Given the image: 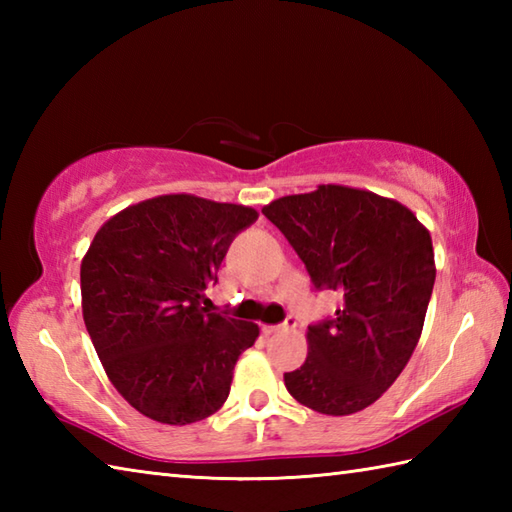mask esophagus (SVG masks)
Here are the masks:
<instances>
[{
	"label": "esophagus",
	"instance_id": "34e87169",
	"mask_svg": "<svg viewBox=\"0 0 512 512\" xmlns=\"http://www.w3.org/2000/svg\"><path fill=\"white\" fill-rule=\"evenodd\" d=\"M292 328H297V319L288 317L281 325H262V332L264 334H275L279 330H292Z\"/></svg>",
	"mask_w": 512,
	"mask_h": 512
}]
</instances>
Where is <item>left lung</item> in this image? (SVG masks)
I'll use <instances>...</instances> for the list:
<instances>
[{"mask_svg":"<svg viewBox=\"0 0 512 512\" xmlns=\"http://www.w3.org/2000/svg\"><path fill=\"white\" fill-rule=\"evenodd\" d=\"M262 213L286 235L317 290L343 292L334 319L308 325V358L284 374L290 396L328 416L372 405L416 350L436 281L431 235L407 206L321 184Z\"/></svg>","mask_w":512,"mask_h":512,"instance_id":"1","label":"left lung"}]
</instances>
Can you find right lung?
<instances>
[{
  "label": "right lung",
  "instance_id": "right-lung-1",
  "mask_svg": "<svg viewBox=\"0 0 512 512\" xmlns=\"http://www.w3.org/2000/svg\"><path fill=\"white\" fill-rule=\"evenodd\" d=\"M257 211L195 195H158L110 217L81 262L83 321L129 405L162 424L220 409L255 323L200 306L228 246Z\"/></svg>",
  "mask_w": 512,
  "mask_h": 512
}]
</instances>
